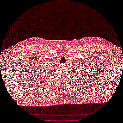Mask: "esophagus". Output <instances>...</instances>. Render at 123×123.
<instances>
[{"label": "esophagus", "instance_id": "esophagus-1", "mask_svg": "<svg viewBox=\"0 0 123 123\" xmlns=\"http://www.w3.org/2000/svg\"><path fill=\"white\" fill-rule=\"evenodd\" d=\"M61 67H64V66H65V64H63V63H62L61 64Z\"/></svg>", "mask_w": 123, "mask_h": 123}]
</instances>
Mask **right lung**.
Returning <instances> with one entry per match:
<instances>
[{
  "mask_svg": "<svg viewBox=\"0 0 123 123\" xmlns=\"http://www.w3.org/2000/svg\"><path fill=\"white\" fill-rule=\"evenodd\" d=\"M46 69H47L46 68H43L42 69H40V74H37V77H38V79H39V78H40V77L42 78V75L43 74H42L44 72H45V71H46Z\"/></svg>",
  "mask_w": 123,
  "mask_h": 123,
  "instance_id": "1",
  "label": "right lung"
}]
</instances>
